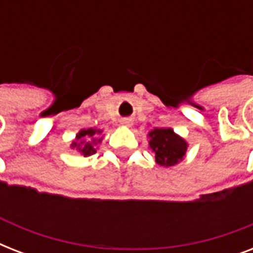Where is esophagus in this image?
<instances>
[{
	"instance_id": "1",
	"label": "esophagus",
	"mask_w": 253,
	"mask_h": 253,
	"mask_svg": "<svg viewBox=\"0 0 253 253\" xmlns=\"http://www.w3.org/2000/svg\"><path fill=\"white\" fill-rule=\"evenodd\" d=\"M121 123H122L123 126L130 127L131 125H132V121H131V119H122V121H121Z\"/></svg>"
}]
</instances>
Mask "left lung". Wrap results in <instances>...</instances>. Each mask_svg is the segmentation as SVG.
Here are the masks:
<instances>
[{"mask_svg": "<svg viewBox=\"0 0 253 253\" xmlns=\"http://www.w3.org/2000/svg\"><path fill=\"white\" fill-rule=\"evenodd\" d=\"M150 148L155 152L156 163L163 167L176 166L188 150V143L174 134L172 128H154L150 134Z\"/></svg>", "mask_w": 253, "mask_h": 253, "instance_id": "8db88e82", "label": "left lung"}]
</instances>
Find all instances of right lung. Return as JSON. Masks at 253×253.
Returning <instances> with one entry per match:
<instances>
[{
    "instance_id": "obj_1",
    "label": "right lung",
    "mask_w": 253,
    "mask_h": 253,
    "mask_svg": "<svg viewBox=\"0 0 253 253\" xmlns=\"http://www.w3.org/2000/svg\"><path fill=\"white\" fill-rule=\"evenodd\" d=\"M102 131L97 130V128H87V130H81L79 134L76 135V142L72 143V148H76L80 152L81 156H90V155L95 154L94 146L97 143L101 142V139H97L99 134Z\"/></svg>"
}]
</instances>
